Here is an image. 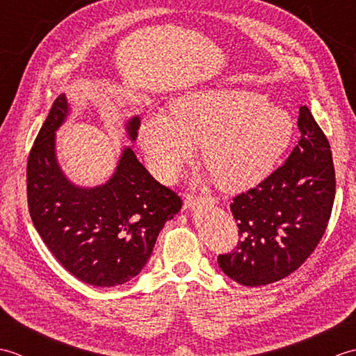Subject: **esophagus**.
Returning <instances> with one entry per match:
<instances>
[{
  "instance_id": "34e87169",
  "label": "esophagus",
  "mask_w": 356,
  "mask_h": 356,
  "mask_svg": "<svg viewBox=\"0 0 356 356\" xmlns=\"http://www.w3.org/2000/svg\"><path fill=\"white\" fill-rule=\"evenodd\" d=\"M213 202H214V197H211V195H208V197H202V195H193V194L185 195L186 208H194L200 205V203H213Z\"/></svg>"
}]
</instances>
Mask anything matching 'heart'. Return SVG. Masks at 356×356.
<instances>
[{
    "label": "heart",
    "mask_w": 356,
    "mask_h": 356,
    "mask_svg": "<svg viewBox=\"0 0 356 356\" xmlns=\"http://www.w3.org/2000/svg\"><path fill=\"white\" fill-rule=\"evenodd\" d=\"M291 116L255 92L205 88L186 93L171 113L142 120L139 138L162 180L177 176L202 143V163L225 191H241L268 176L292 138Z\"/></svg>",
    "instance_id": "b5f03b06"
}]
</instances>
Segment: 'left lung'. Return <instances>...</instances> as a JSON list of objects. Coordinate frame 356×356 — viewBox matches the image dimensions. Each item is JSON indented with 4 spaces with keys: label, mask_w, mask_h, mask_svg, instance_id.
Masks as SVG:
<instances>
[{
    "label": "left lung",
    "mask_w": 356,
    "mask_h": 356,
    "mask_svg": "<svg viewBox=\"0 0 356 356\" xmlns=\"http://www.w3.org/2000/svg\"><path fill=\"white\" fill-rule=\"evenodd\" d=\"M298 130L301 138L287 161L231 202L240 240L217 263L243 286H264L291 275L326 232L335 200L330 145L306 105L300 107Z\"/></svg>",
    "instance_id": "left-lung-1"
}]
</instances>
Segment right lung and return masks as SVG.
I'll return each mask as SVG.
<instances>
[{
	"label": "right lung",
	"instance_id": "right-lung-1",
	"mask_svg": "<svg viewBox=\"0 0 356 356\" xmlns=\"http://www.w3.org/2000/svg\"><path fill=\"white\" fill-rule=\"evenodd\" d=\"M69 104L53 102L27 159V205L36 231L55 259L81 282L110 287L145 266L159 232L182 208L177 193L159 184L125 148L105 185L79 188L65 179L55 156V131ZM139 118L128 122L131 140Z\"/></svg>",
	"mask_w": 356,
	"mask_h": 356
}]
</instances>
